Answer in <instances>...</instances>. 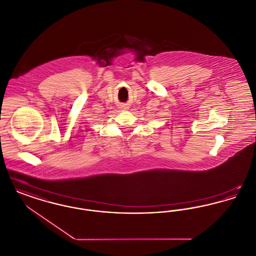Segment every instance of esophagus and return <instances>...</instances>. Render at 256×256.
<instances>
[{
  "mask_svg": "<svg viewBox=\"0 0 256 256\" xmlns=\"http://www.w3.org/2000/svg\"><path fill=\"white\" fill-rule=\"evenodd\" d=\"M124 108H126V106H124ZM124 110H126V108H124Z\"/></svg>",
  "mask_w": 256,
  "mask_h": 256,
  "instance_id": "obj_1",
  "label": "esophagus"
}]
</instances>
